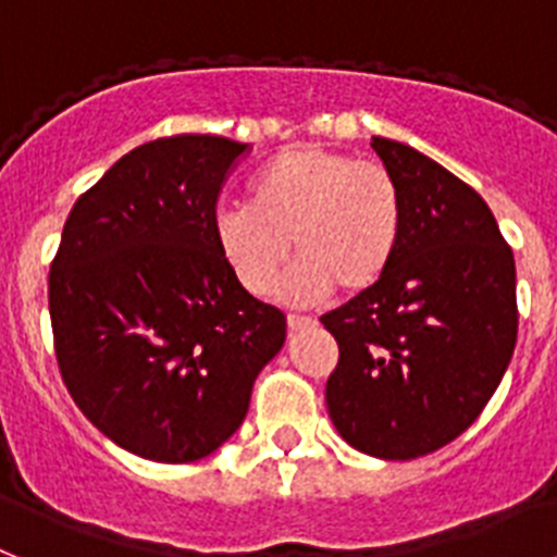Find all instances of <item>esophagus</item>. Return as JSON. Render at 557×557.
Wrapping results in <instances>:
<instances>
[{
  "mask_svg": "<svg viewBox=\"0 0 557 557\" xmlns=\"http://www.w3.org/2000/svg\"><path fill=\"white\" fill-rule=\"evenodd\" d=\"M314 325L311 317H300V314H288V331H306Z\"/></svg>",
  "mask_w": 557,
  "mask_h": 557,
  "instance_id": "34e87169",
  "label": "esophagus"
}]
</instances>
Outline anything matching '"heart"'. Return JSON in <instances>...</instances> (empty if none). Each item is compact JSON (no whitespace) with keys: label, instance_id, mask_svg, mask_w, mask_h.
<instances>
[{"label":"heart","instance_id":"1","mask_svg":"<svg viewBox=\"0 0 557 557\" xmlns=\"http://www.w3.org/2000/svg\"><path fill=\"white\" fill-rule=\"evenodd\" d=\"M405 203L394 172L322 147H288L249 184V203L218 209L214 243L243 288L263 297L280 286L292 302L371 292L394 263Z\"/></svg>","mask_w":557,"mask_h":557}]
</instances>
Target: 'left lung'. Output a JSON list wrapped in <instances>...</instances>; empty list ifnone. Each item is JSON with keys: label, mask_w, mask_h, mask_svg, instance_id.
I'll return each mask as SVG.
<instances>
[{"label": "left lung", "mask_w": 557, "mask_h": 557, "mask_svg": "<svg viewBox=\"0 0 557 557\" xmlns=\"http://www.w3.org/2000/svg\"><path fill=\"white\" fill-rule=\"evenodd\" d=\"M371 147L405 223L385 277L322 317L339 345L325 401L350 447L405 461L461 436L495 394L516 350V260L479 191L408 144Z\"/></svg>", "instance_id": "left-lung-1"}]
</instances>
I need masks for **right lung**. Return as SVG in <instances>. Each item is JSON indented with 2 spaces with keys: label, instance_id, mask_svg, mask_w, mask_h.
I'll return each mask as SVG.
<instances>
[{
  "label": "right lung",
  "instance_id": "obj_1",
  "mask_svg": "<svg viewBox=\"0 0 557 557\" xmlns=\"http://www.w3.org/2000/svg\"><path fill=\"white\" fill-rule=\"evenodd\" d=\"M246 144H141L76 200L50 265L55 357L82 413L161 465L212 456L249 413L286 314L237 283L214 203Z\"/></svg>",
  "mask_w": 557,
  "mask_h": 557
}]
</instances>
